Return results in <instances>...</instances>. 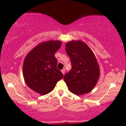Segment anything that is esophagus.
<instances>
[{"mask_svg":"<svg viewBox=\"0 0 126 126\" xmlns=\"http://www.w3.org/2000/svg\"><path fill=\"white\" fill-rule=\"evenodd\" d=\"M65 70H65V69H62V70H61V71H62V73H63V75L64 74V73H65Z\"/></svg>","mask_w":126,"mask_h":126,"instance_id":"34e87169","label":"esophagus"}]
</instances>
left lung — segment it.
<instances>
[{
  "mask_svg": "<svg viewBox=\"0 0 126 126\" xmlns=\"http://www.w3.org/2000/svg\"><path fill=\"white\" fill-rule=\"evenodd\" d=\"M65 46L72 63V69L64 76L68 89L77 95L88 93L94 88L100 75L94 53L80 40L69 41Z\"/></svg>",
  "mask_w": 126,
  "mask_h": 126,
  "instance_id": "obj_1",
  "label": "left lung"
}]
</instances>
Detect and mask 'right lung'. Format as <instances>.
<instances>
[{
  "label": "right lung",
  "instance_id": "add662e5",
  "mask_svg": "<svg viewBox=\"0 0 126 126\" xmlns=\"http://www.w3.org/2000/svg\"><path fill=\"white\" fill-rule=\"evenodd\" d=\"M62 45L59 40H50L37 45L26 56L23 64V76L32 90L44 95L54 89L63 75L57 68L54 54Z\"/></svg>",
  "mask_w": 126,
  "mask_h": 126
}]
</instances>
